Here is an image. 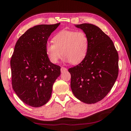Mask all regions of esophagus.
I'll return each mask as SVG.
<instances>
[{
    "label": "esophagus",
    "instance_id": "obj_1",
    "mask_svg": "<svg viewBox=\"0 0 131 131\" xmlns=\"http://www.w3.org/2000/svg\"><path fill=\"white\" fill-rule=\"evenodd\" d=\"M67 71V68H64V67H61V69H60V71L61 72H65Z\"/></svg>",
    "mask_w": 131,
    "mask_h": 131
}]
</instances>
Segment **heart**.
I'll return each mask as SVG.
<instances>
[{
    "label": "heart",
    "mask_w": 131,
    "mask_h": 131,
    "mask_svg": "<svg viewBox=\"0 0 131 131\" xmlns=\"http://www.w3.org/2000/svg\"><path fill=\"white\" fill-rule=\"evenodd\" d=\"M52 43L46 46V54L51 63H58L63 56L64 60L72 64L81 62L86 56L88 39L81 31H62L53 38Z\"/></svg>",
    "instance_id": "1"
}]
</instances>
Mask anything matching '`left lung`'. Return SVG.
Returning a JSON list of instances; mask_svg holds the SVG:
<instances>
[{"mask_svg": "<svg viewBox=\"0 0 131 131\" xmlns=\"http://www.w3.org/2000/svg\"><path fill=\"white\" fill-rule=\"evenodd\" d=\"M88 39L85 58L68 71L72 91L79 100L93 104L102 100L118 76L119 56L113 41L99 27L91 24L75 25Z\"/></svg>", "mask_w": 131, "mask_h": 131, "instance_id": "left-lung-1", "label": "left lung"}]
</instances>
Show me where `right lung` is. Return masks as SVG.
<instances>
[{
	"label": "right lung",
	"instance_id": "right-lung-1",
	"mask_svg": "<svg viewBox=\"0 0 131 131\" xmlns=\"http://www.w3.org/2000/svg\"><path fill=\"white\" fill-rule=\"evenodd\" d=\"M60 23L38 25L19 38L10 60L12 88L28 106L38 107L50 98L53 85L60 75V67L50 61L46 46Z\"/></svg>",
	"mask_w": 131,
	"mask_h": 131
}]
</instances>
